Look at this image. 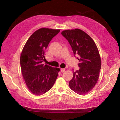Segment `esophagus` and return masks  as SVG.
Wrapping results in <instances>:
<instances>
[{
	"instance_id": "esophagus-1",
	"label": "esophagus",
	"mask_w": 120,
	"mask_h": 120,
	"mask_svg": "<svg viewBox=\"0 0 120 120\" xmlns=\"http://www.w3.org/2000/svg\"><path fill=\"white\" fill-rule=\"evenodd\" d=\"M65 71V69H64V68H61L60 69V72H64Z\"/></svg>"
}]
</instances>
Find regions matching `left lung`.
I'll list each match as a JSON object with an SVG mask.
<instances>
[{
	"mask_svg": "<svg viewBox=\"0 0 120 120\" xmlns=\"http://www.w3.org/2000/svg\"><path fill=\"white\" fill-rule=\"evenodd\" d=\"M67 40L75 55L79 56V70L73 71V76L69 86L80 95L87 94L94 88L99 78L101 60L94 41L84 31L79 29L62 32Z\"/></svg>",
	"mask_w": 120,
	"mask_h": 120,
	"instance_id": "8db88e82",
	"label": "left lung"
}]
</instances>
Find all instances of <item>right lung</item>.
<instances>
[{
  "label": "right lung",
  "mask_w": 120,
  "mask_h": 120,
  "mask_svg": "<svg viewBox=\"0 0 120 120\" xmlns=\"http://www.w3.org/2000/svg\"><path fill=\"white\" fill-rule=\"evenodd\" d=\"M60 29L42 28L32 34L23 47L20 57L22 75L32 94L41 95L51 89L60 69L42 64L45 51Z\"/></svg>",
  "instance_id": "obj_1"
}]
</instances>
